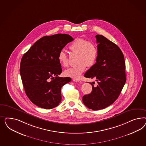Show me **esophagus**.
<instances>
[{
	"instance_id": "esophagus-1",
	"label": "esophagus",
	"mask_w": 146,
	"mask_h": 146,
	"mask_svg": "<svg viewBox=\"0 0 146 146\" xmlns=\"http://www.w3.org/2000/svg\"><path fill=\"white\" fill-rule=\"evenodd\" d=\"M73 81H74V82H79V83L81 82V81H80V80L79 79H73Z\"/></svg>"
}]
</instances>
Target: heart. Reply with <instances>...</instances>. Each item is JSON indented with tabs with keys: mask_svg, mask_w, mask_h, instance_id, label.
<instances>
[{
	"mask_svg": "<svg viewBox=\"0 0 146 146\" xmlns=\"http://www.w3.org/2000/svg\"><path fill=\"white\" fill-rule=\"evenodd\" d=\"M69 49L73 53H78L76 59L78 64L65 71V75L78 79L85 71L87 66H92L96 62L98 54L97 45L92 41L79 38L71 43ZM58 60L62 66H68V57L65 52L62 51L59 52Z\"/></svg>",
	"mask_w": 146,
	"mask_h": 146,
	"instance_id": "b5f03b06",
	"label": "heart"
}]
</instances>
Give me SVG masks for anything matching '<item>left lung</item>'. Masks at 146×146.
I'll list each match as a JSON object with an SVG mask.
<instances>
[{
	"mask_svg": "<svg viewBox=\"0 0 146 146\" xmlns=\"http://www.w3.org/2000/svg\"><path fill=\"white\" fill-rule=\"evenodd\" d=\"M98 54L96 62L84 74L87 78H95L90 84L91 93L84 95L82 101L93 110H98L112 104L118 98L126 82L125 62L119 48L103 36L97 35Z\"/></svg>",
	"mask_w": 146,
	"mask_h": 146,
	"instance_id": "1",
	"label": "left lung"
}]
</instances>
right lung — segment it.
<instances>
[{
	"label": "right lung",
	"instance_id": "add662e5",
	"mask_svg": "<svg viewBox=\"0 0 146 146\" xmlns=\"http://www.w3.org/2000/svg\"><path fill=\"white\" fill-rule=\"evenodd\" d=\"M73 40L72 37L65 34L45 36L22 56L20 67L22 84L27 96L36 106L51 109L61 102L62 87L71 78L58 76L62 72L58 56Z\"/></svg>",
	"mask_w": 146,
	"mask_h": 146
}]
</instances>
